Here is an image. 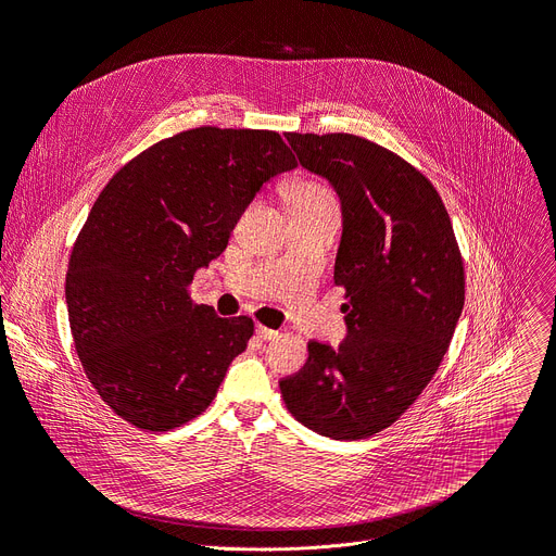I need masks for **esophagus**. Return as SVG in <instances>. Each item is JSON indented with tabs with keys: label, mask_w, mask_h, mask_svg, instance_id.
<instances>
[{
	"label": "esophagus",
	"mask_w": 556,
	"mask_h": 556,
	"mask_svg": "<svg viewBox=\"0 0 556 556\" xmlns=\"http://www.w3.org/2000/svg\"><path fill=\"white\" fill-rule=\"evenodd\" d=\"M256 336L261 338V341H275V338H279V331H277V329H270V327L258 325V327H256Z\"/></svg>",
	"instance_id": "1"
}]
</instances>
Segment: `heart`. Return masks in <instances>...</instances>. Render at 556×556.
<instances>
[{
	"mask_svg": "<svg viewBox=\"0 0 556 556\" xmlns=\"http://www.w3.org/2000/svg\"><path fill=\"white\" fill-rule=\"evenodd\" d=\"M281 195L288 204V211H308L320 206H336L331 190L311 177H293L281 186Z\"/></svg>",
	"mask_w": 556,
	"mask_h": 556,
	"instance_id": "1",
	"label": "heart"
}]
</instances>
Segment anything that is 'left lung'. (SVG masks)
<instances>
[{
  "label": "left lung",
  "instance_id": "obj_1",
  "mask_svg": "<svg viewBox=\"0 0 556 556\" xmlns=\"http://www.w3.org/2000/svg\"><path fill=\"white\" fill-rule=\"evenodd\" d=\"M343 206L333 281L345 288L341 348L308 343L279 381L286 408L336 441L391 427L437 375L466 300L464 258L437 188L395 152L352 134H286Z\"/></svg>",
  "mask_w": 556,
  "mask_h": 556
}]
</instances>
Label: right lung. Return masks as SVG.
I'll list each match as a JSON object with an SVG mask.
<instances>
[{
  "label": "right lung",
  "mask_w": 556,
  "mask_h": 556,
  "mask_svg": "<svg viewBox=\"0 0 556 556\" xmlns=\"http://www.w3.org/2000/svg\"><path fill=\"white\" fill-rule=\"evenodd\" d=\"M295 156L277 131L198 127L111 177L72 248L65 302L92 389L129 425L170 431L213 402L254 320L188 298L270 177Z\"/></svg>",
  "instance_id": "1"
}]
</instances>
